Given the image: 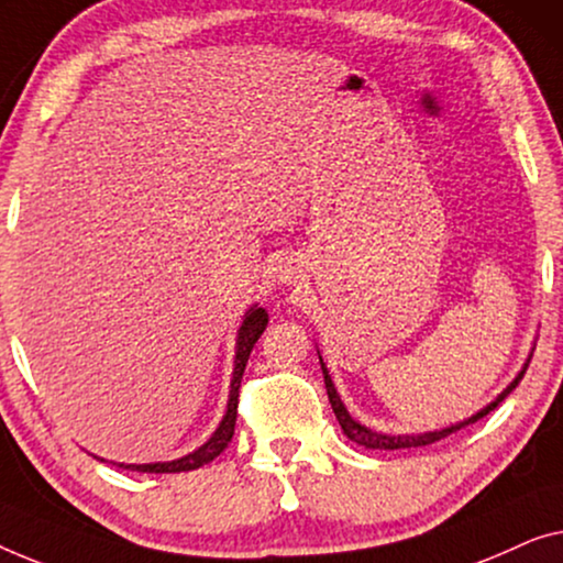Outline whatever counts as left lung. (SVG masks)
Returning a JSON list of instances; mask_svg holds the SVG:
<instances>
[{
  "mask_svg": "<svg viewBox=\"0 0 563 563\" xmlns=\"http://www.w3.org/2000/svg\"><path fill=\"white\" fill-rule=\"evenodd\" d=\"M530 357H533V354H528V360H526V364H522V367H520V372L516 375V379H512V383H510L508 387H505V390H503L500 395H497V398H495L493 402H489V406H485L482 410H477V413H474V416L464 418V421H459V423H451V426H446V429H439V431H426V433H398V437H393V433H383V431L367 429V426H362L360 421H354V418L350 416V410H346V406L342 402V398H339V393H336V387H334V379H331L329 369H327V364H323V360H321V354H319V362H321V369H323V383H327L329 402H331V408H334L336 421H339V426H342V431L346 433V439L354 441V443H360V446H364V449L395 451V449L429 446V443L446 439L449 433H454V431H459V429H464V426L477 423L479 418H485V416L489 413V410H495L497 406H500V402H503L505 398H508V395H510L512 390H516V385L520 383L522 375H526Z\"/></svg>",
  "mask_w": 563,
  "mask_h": 563,
  "instance_id": "1",
  "label": "left lung"
}]
</instances>
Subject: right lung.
<instances>
[{"mask_svg": "<svg viewBox=\"0 0 563 563\" xmlns=\"http://www.w3.org/2000/svg\"><path fill=\"white\" fill-rule=\"evenodd\" d=\"M265 327H267V311H265V308H260L257 303L250 306L247 313H244L242 323H240V329H236L234 372H232V383H229V400H227L224 418H221V423L217 426V431L211 433L209 441L201 443L199 449H194L191 454H186V456H180V459H173V462L120 464L122 470L147 472V474H173V472H191V470H199V466L209 464L211 459H217V456L221 454V451L227 449V443L232 441V437H234L236 402H240V383H242L244 367H247V360H250L252 346H255V342H257L260 336H263ZM101 462H107V459H101Z\"/></svg>", "mask_w": 563, "mask_h": 563, "instance_id": "add662e5", "label": "right lung"}]
</instances>
